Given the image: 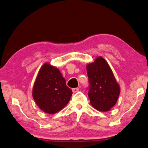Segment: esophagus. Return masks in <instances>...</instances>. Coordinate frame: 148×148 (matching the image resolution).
Instances as JSON below:
<instances>
[{"mask_svg": "<svg viewBox=\"0 0 148 148\" xmlns=\"http://www.w3.org/2000/svg\"><path fill=\"white\" fill-rule=\"evenodd\" d=\"M78 90H79V88H75L72 89V92H74V93H75V92H77Z\"/></svg>", "mask_w": 148, "mask_h": 148, "instance_id": "esophagus-1", "label": "esophagus"}]
</instances>
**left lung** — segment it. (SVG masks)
I'll return each instance as SVG.
<instances>
[{
	"mask_svg": "<svg viewBox=\"0 0 148 148\" xmlns=\"http://www.w3.org/2000/svg\"><path fill=\"white\" fill-rule=\"evenodd\" d=\"M90 83L88 93L90 103L98 111H110L120 94V86L107 62L99 56L86 66Z\"/></svg>",
	"mask_w": 148,
	"mask_h": 148,
	"instance_id": "obj_1",
	"label": "left lung"
}]
</instances>
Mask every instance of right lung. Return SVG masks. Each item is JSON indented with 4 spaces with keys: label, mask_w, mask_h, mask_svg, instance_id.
Instances as JSON below:
<instances>
[{
    "label": "right lung",
    "mask_w": 148,
    "mask_h": 148,
    "mask_svg": "<svg viewBox=\"0 0 148 148\" xmlns=\"http://www.w3.org/2000/svg\"><path fill=\"white\" fill-rule=\"evenodd\" d=\"M72 91L66 86V80L59 69L45 63L39 70L33 88V98L39 109L54 114L69 103Z\"/></svg>",
    "instance_id": "right-lung-1"
}]
</instances>
